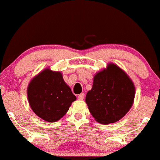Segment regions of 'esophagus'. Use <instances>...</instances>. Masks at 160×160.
<instances>
[{
  "label": "esophagus",
  "instance_id": "esophagus-1",
  "mask_svg": "<svg viewBox=\"0 0 160 160\" xmlns=\"http://www.w3.org/2000/svg\"><path fill=\"white\" fill-rule=\"evenodd\" d=\"M84 97H85V94H84V93H81L80 95H78V98L79 100H83L84 99Z\"/></svg>",
  "mask_w": 160,
  "mask_h": 160
}]
</instances>
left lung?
Segmentation results:
<instances>
[{
  "mask_svg": "<svg viewBox=\"0 0 160 160\" xmlns=\"http://www.w3.org/2000/svg\"><path fill=\"white\" fill-rule=\"evenodd\" d=\"M135 98V87L127 75L114 64L94 77L85 102L92 116L102 124L114 123L129 112Z\"/></svg>",
  "mask_w": 160,
  "mask_h": 160,
  "instance_id": "left-lung-1",
  "label": "left lung"
}]
</instances>
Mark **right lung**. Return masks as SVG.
Segmentation results:
<instances>
[{
  "label": "right lung",
  "mask_w": 160,
  "mask_h": 160,
  "mask_svg": "<svg viewBox=\"0 0 160 160\" xmlns=\"http://www.w3.org/2000/svg\"><path fill=\"white\" fill-rule=\"evenodd\" d=\"M31 109L44 121L54 122L68 111L76 97L72 92L61 72L47 68L34 77L28 87Z\"/></svg>",
  "instance_id": "obj_1"
}]
</instances>
